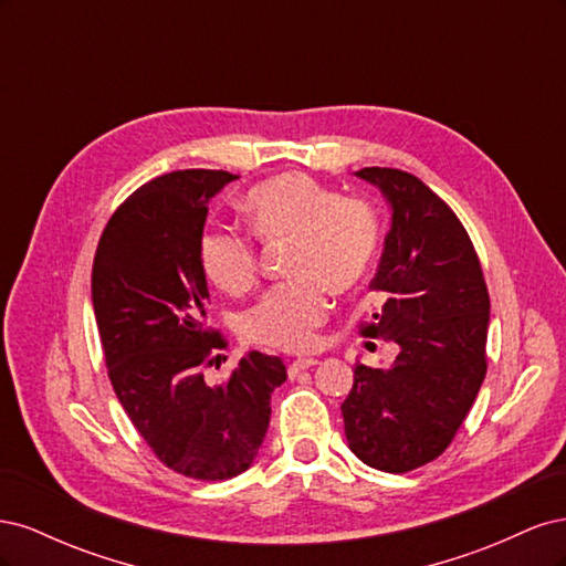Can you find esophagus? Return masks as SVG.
<instances>
[{"label": "esophagus", "instance_id": "esophagus-1", "mask_svg": "<svg viewBox=\"0 0 566 566\" xmlns=\"http://www.w3.org/2000/svg\"><path fill=\"white\" fill-rule=\"evenodd\" d=\"M316 364H318V358H312V356L295 358V361L287 366V375H290V378H297V373H302V370H306V368H314Z\"/></svg>", "mask_w": 566, "mask_h": 566}]
</instances>
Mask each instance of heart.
Wrapping results in <instances>:
<instances>
[{
    "label": "heart",
    "mask_w": 566,
    "mask_h": 566,
    "mask_svg": "<svg viewBox=\"0 0 566 566\" xmlns=\"http://www.w3.org/2000/svg\"><path fill=\"white\" fill-rule=\"evenodd\" d=\"M243 210L260 241L293 243L287 273L295 281L273 285L243 312L241 333L283 352L312 347L328 312L325 290L347 295L366 281L380 245V219L366 200L342 196L302 172L256 184ZM198 262L208 281L229 295H243L256 279V248L241 231H205Z\"/></svg>",
    "instance_id": "b5f03b06"
}]
</instances>
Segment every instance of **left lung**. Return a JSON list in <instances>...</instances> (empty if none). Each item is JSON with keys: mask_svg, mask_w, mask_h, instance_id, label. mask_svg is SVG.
<instances>
[{"mask_svg": "<svg viewBox=\"0 0 566 566\" xmlns=\"http://www.w3.org/2000/svg\"><path fill=\"white\" fill-rule=\"evenodd\" d=\"M378 186L391 227L370 290L382 300L361 335L399 345L389 368L354 366L342 403L352 453L401 474L449 449L486 375L489 290L455 212L418 177L364 167Z\"/></svg>", "mask_w": 566, "mask_h": 566, "instance_id": "8db88e82", "label": "left lung"}]
</instances>
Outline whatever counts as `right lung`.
Returning a JSON list of instances; mask_svg holds the SVG:
<instances>
[{
    "label": "right lung",
    "mask_w": 566,
    "mask_h": 566,
    "mask_svg": "<svg viewBox=\"0 0 566 566\" xmlns=\"http://www.w3.org/2000/svg\"><path fill=\"white\" fill-rule=\"evenodd\" d=\"M238 179L181 169L119 205L92 269V302L108 378L127 418L169 470L200 482L245 472L266 437L271 394L287 378L279 356L245 354L227 382L205 368L227 347L208 328L198 245L210 200Z\"/></svg>",
    "instance_id": "1"
}]
</instances>
